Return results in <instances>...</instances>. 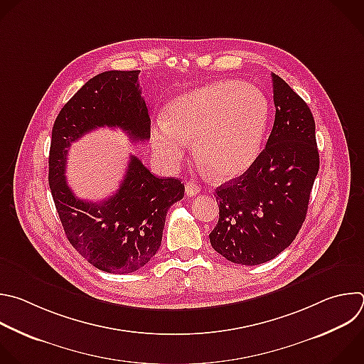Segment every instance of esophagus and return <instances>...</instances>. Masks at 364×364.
<instances>
[{
    "mask_svg": "<svg viewBox=\"0 0 364 364\" xmlns=\"http://www.w3.org/2000/svg\"><path fill=\"white\" fill-rule=\"evenodd\" d=\"M198 193H200V186L197 183H194V181H187L186 183V194L187 196L193 197V196H196Z\"/></svg>",
    "mask_w": 364,
    "mask_h": 364,
    "instance_id": "34e87169",
    "label": "esophagus"
}]
</instances>
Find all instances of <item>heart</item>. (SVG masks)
I'll use <instances>...</instances> for the list:
<instances>
[{"label": "heart", "mask_w": 364, "mask_h": 364, "mask_svg": "<svg viewBox=\"0 0 364 364\" xmlns=\"http://www.w3.org/2000/svg\"><path fill=\"white\" fill-rule=\"evenodd\" d=\"M269 114V101L257 87L235 80L211 82L167 105L166 118L151 127L153 150L174 167L196 140V156L213 177L235 178L259 157Z\"/></svg>", "instance_id": "heart-1"}]
</instances>
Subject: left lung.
<instances>
[{"label": "left lung", "instance_id": "obj_1", "mask_svg": "<svg viewBox=\"0 0 364 364\" xmlns=\"http://www.w3.org/2000/svg\"><path fill=\"white\" fill-rule=\"evenodd\" d=\"M272 78L276 117L266 149L245 174L215 188L220 211L210 243L243 266L266 263L293 243L320 164L309 105L283 78Z\"/></svg>", "mask_w": 364, "mask_h": 364}]
</instances>
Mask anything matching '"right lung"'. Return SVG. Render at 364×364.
Here are the masks:
<instances>
[{
	"label": "right lung",
	"mask_w": 364,
	"mask_h": 364,
	"mask_svg": "<svg viewBox=\"0 0 364 364\" xmlns=\"http://www.w3.org/2000/svg\"><path fill=\"white\" fill-rule=\"evenodd\" d=\"M139 70L105 71L87 81L61 108L53 127L48 183L71 246L90 264L112 274L144 267L161 246L168 208L184 197L178 178H159L130 156L124 180L107 200L75 197L67 184L71 143L98 127H117L133 141L150 139L151 119Z\"/></svg>",
	"instance_id": "add662e5"
}]
</instances>
